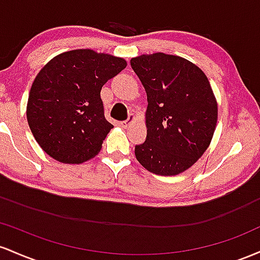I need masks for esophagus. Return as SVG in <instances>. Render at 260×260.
<instances>
[{
	"label": "esophagus",
	"mask_w": 260,
	"mask_h": 260,
	"mask_svg": "<svg viewBox=\"0 0 260 260\" xmlns=\"http://www.w3.org/2000/svg\"><path fill=\"white\" fill-rule=\"evenodd\" d=\"M134 120H135V115L130 114V115H129V119H127V120H125V121H121L120 125H121L122 127H124V129H126V127L129 126V125H130L131 122H133Z\"/></svg>",
	"instance_id": "obj_1"
}]
</instances>
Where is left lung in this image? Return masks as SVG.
<instances>
[{"label": "left lung", "instance_id": "1", "mask_svg": "<svg viewBox=\"0 0 260 260\" xmlns=\"http://www.w3.org/2000/svg\"><path fill=\"white\" fill-rule=\"evenodd\" d=\"M146 94L147 138L135 146L142 167L158 176L189 169L211 144L217 101L203 70L191 61L163 52L131 59Z\"/></svg>", "mask_w": 260, "mask_h": 260}]
</instances>
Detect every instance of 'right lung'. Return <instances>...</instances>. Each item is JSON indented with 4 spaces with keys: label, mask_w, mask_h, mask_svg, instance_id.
Segmentation results:
<instances>
[{
    "label": "right lung",
    "mask_w": 260,
    "mask_h": 260,
    "mask_svg": "<svg viewBox=\"0 0 260 260\" xmlns=\"http://www.w3.org/2000/svg\"><path fill=\"white\" fill-rule=\"evenodd\" d=\"M126 65L122 57L76 49L40 70L29 92L27 120L44 152L67 165L97 156L113 129L104 116L102 87Z\"/></svg>",
    "instance_id": "right-lung-1"
}]
</instances>
